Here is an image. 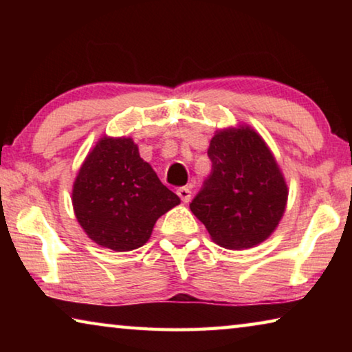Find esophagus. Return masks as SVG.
<instances>
[{
	"mask_svg": "<svg viewBox=\"0 0 352 352\" xmlns=\"http://www.w3.org/2000/svg\"><path fill=\"white\" fill-rule=\"evenodd\" d=\"M178 197L182 199L183 204H189L190 201V197H192V189H190V186H183L177 190Z\"/></svg>",
	"mask_w": 352,
	"mask_h": 352,
	"instance_id": "esophagus-1",
	"label": "esophagus"
}]
</instances>
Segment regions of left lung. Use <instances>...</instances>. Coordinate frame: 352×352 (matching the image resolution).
Instances as JSON below:
<instances>
[{
    "instance_id": "left-lung-1",
    "label": "left lung",
    "mask_w": 352,
    "mask_h": 352,
    "mask_svg": "<svg viewBox=\"0 0 352 352\" xmlns=\"http://www.w3.org/2000/svg\"><path fill=\"white\" fill-rule=\"evenodd\" d=\"M211 174L189 205L212 242L245 250L269 239L285 212L289 188L275 155L247 124L216 130Z\"/></svg>"
}]
</instances>
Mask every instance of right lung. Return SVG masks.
<instances>
[{"mask_svg": "<svg viewBox=\"0 0 352 352\" xmlns=\"http://www.w3.org/2000/svg\"><path fill=\"white\" fill-rule=\"evenodd\" d=\"M71 194L85 234L113 252L144 245L155 222L180 205L130 136L104 135L83 160Z\"/></svg>", "mask_w": 352, "mask_h": 352, "instance_id": "add662e5", "label": "right lung"}]
</instances>
